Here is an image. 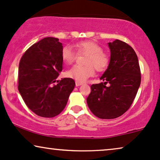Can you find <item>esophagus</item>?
<instances>
[{
    "mask_svg": "<svg viewBox=\"0 0 160 160\" xmlns=\"http://www.w3.org/2000/svg\"><path fill=\"white\" fill-rule=\"evenodd\" d=\"M82 84H83L82 82H77V81H76V87L80 86V85H82Z\"/></svg>",
    "mask_w": 160,
    "mask_h": 160,
    "instance_id": "34e87169",
    "label": "esophagus"
}]
</instances>
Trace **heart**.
Here are the masks:
<instances>
[{"mask_svg":"<svg viewBox=\"0 0 160 160\" xmlns=\"http://www.w3.org/2000/svg\"><path fill=\"white\" fill-rule=\"evenodd\" d=\"M75 47L80 54H87L85 66L74 65L65 72L67 77L77 82H84L90 76L95 75V68L98 71H103L108 66L109 57L102 52L99 44L92 41H83L76 43ZM62 59L66 64H72L75 61L77 53L70 46H65L61 52Z\"/></svg>","mask_w":160,"mask_h":160,"instance_id":"obj_1","label":"heart"}]
</instances>
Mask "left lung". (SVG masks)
<instances>
[{"label": "left lung", "instance_id": "left-lung-1", "mask_svg": "<svg viewBox=\"0 0 160 160\" xmlns=\"http://www.w3.org/2000/svg\"><path fill=\"white\" fill-rule=\"evenodd\" d=\"M110 62L100 80L92 84L87 102L92 113L100 119H115L132 105L141 84V70L134 49L124 41L108 43ZM108 83L107 87L106 84Z\"/></svg>", "mask_w": 160, "mask_h": 160}]
</instances>
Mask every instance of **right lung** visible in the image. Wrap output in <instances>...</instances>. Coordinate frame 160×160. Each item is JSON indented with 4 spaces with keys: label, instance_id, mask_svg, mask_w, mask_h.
Segmentation results:
<instances>
[{
    "label": "right lung",
    "instance_id": "add662e5",
    "mask_svg": "<svg viewBox=\"0 0 160 160\" xmlns=\"http://www.w3.org/2000/svg\"><path fill=\"white\" fill-rule=\"evenodd\" d=\"M62 48L58 38L47 37L32 45L19 61V92L39 117L51 118L62 112L75 87L71 78L56 80L62 70Z\"/></svg>",
    "mask_w": 160,
    "mask_h": 160
}]
</instances>
